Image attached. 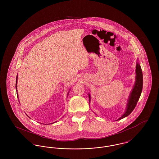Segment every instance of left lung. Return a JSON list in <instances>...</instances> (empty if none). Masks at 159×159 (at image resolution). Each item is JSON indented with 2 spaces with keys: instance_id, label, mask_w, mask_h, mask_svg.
I'll return each mask as SVG.
<instances>
[{
  "instance_id": "8db88e82",
  "label": "left lung",
  "mask_w": 159,
  "mask_h": 159,
  "mask_svg": "<svg viewBox=\"0 0 159 159\" xmlns=\"http://www.w3.org/2000/svg\"><path fill=\"white\" fill-rule=\"evenodd\" d=\"M136 81L135 86L131 92L129 98L127 108L125 113L120 118L117 119L119 120L121 119L127 117L132 112L136 106V104L141 96V92L143 90V71L139 64L137 63L136 66ZM89 97L90 98V95L89 94Z\"/></svg>"
}]
</instances>
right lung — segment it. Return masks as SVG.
I'll use <instances>...</instances> for the list:
<instances>
[{"instance_id": "1", "label": "right lung", "mask_w": 159, "mask_h": 159, "mask_svg": "<svg viewBox=\"0 0 159 159\" xmlns=\"http://www.w3.org/2000/svg\"><path fill=\"white\" fill-rule=\"evenodd\" d=\"M17 77H18V76H16V82H17Z\"/></svg>"}]
</instances>
